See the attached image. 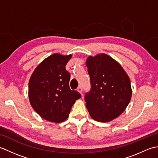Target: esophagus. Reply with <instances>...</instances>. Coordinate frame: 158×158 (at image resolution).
<instances>
[{"instance_id": "1", "label": "esophagus", "mask_w": 158, "mask_h": 158, "mask_svg": "<svg viewBox=\"0 0 158 158\" xmlns=\"http://www.w3.org/2000/svg\"><path fill=\"white\" fill-rule=\"evenodd\" d=\"M77 91H78L83 96V89H82V87L81 86H79L78 88H77Z\"/></svg>"}]
</instances>
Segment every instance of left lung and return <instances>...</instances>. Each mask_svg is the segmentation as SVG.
<instances>
[{"instance_id":"left-lung-1","label":"left lung","mask_w":158,"mask_h":158,"mask_svg":"<svg viewBox=\"0 0 158 158\" xmlns=\"http://www.w3.org/2000/svg\"><path fill=\"white\" fill-rule=\"evenodd\" d=\"M86 66L91 89L85 96L90 116L100 122H108L119 116L132 97L130 81L125 70L106 54L89 56Z\"/></svg>"}]
</instances>
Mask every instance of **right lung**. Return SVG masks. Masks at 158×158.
Segmentation results:
<instances>
[{
  "label": "right lung",
  "instance_id": "add662e5",
  "mask_svg": "<svg viewBox=\"0 0 158 158\" xmlns=\"http://www.w3.org/2000/svg\"><path fill=\"white\" fill-rule=\"evenodd\" d=\"M71 55L54 53L35 69L28 85L31 105L42 118L62 122L69 115L73 104L81 95L69 87L70 73L66 70Z\"/></svg>",
  "mask_w": 158,
  "mask_h": 158
}]
</instances>
